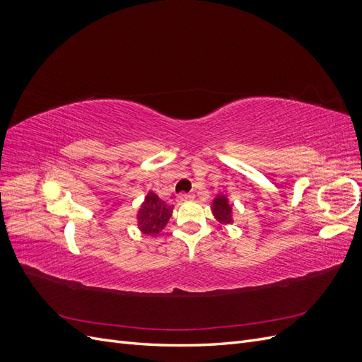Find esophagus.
I'll return each mask as SVG.
<instances>
[{"mask_svg":"<svg viewBox=\"0 0 362 362\" xmlns=\"http://www.w3.org/2000/svg\"><path fill=\"white\" fill-rule=\"evenodd\" d=\"M193 198V194L192 193H180L178 196H177V201L178 202H185V201H189V199H192Z\"/></svg>","mask_w":362,"mask_h":362,"instance_id":"obj_1","label":"esophagus"}]
</instances>
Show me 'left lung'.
Returning a JSON list of instances; mask_svg holds the SVG:
<instances>
[{
	"mask_svg": "<svg viewBox=\"0 0 362 362\" xmlns=\"http://www.w3.org/2000/svg\"><path fill=\"white\" fill-rule=\"evenodd\" d=\"M213 214L223 225L233 222V206L228 202L226 196L218 194L213 201Z\"/></svg>",
	"mask_w": 362,
	"mask_h": 362,
	"instance_id": "8db88e82",
	"label": "left lung"
}]
</instances>
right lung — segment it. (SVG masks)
<instances>
[{"mask_svg": "<svg viewBox=\"0 0 362 362\" xmlns=\"http://www.w3.org/2000/svg\"><path fill=\"white\" fill-rule=\"evenodd\" d=\"M172 208V205L161 201L154 192H149L137 214L140 231L146 235H157L169 222Z\"/></svg>", "mask_w": 362, "mask_h": 362, "instance_id": "1", "label": "right lung"}]
</instances>
